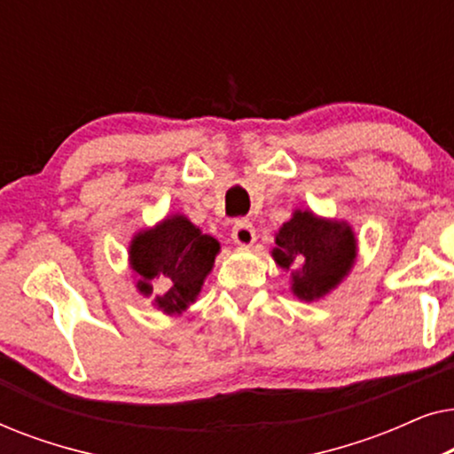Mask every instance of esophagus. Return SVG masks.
I'll list each match as a JSON object with an SVG mask.
<instances>
[{
	"mask_svg": "<svg viewBox=\"0 0 454 454\" xmlns=\"http://www.w3.org/2000/svg\"><path fill=\"white\" fill-rule=\"evenodd\" d=\"M231 238H233V241L238 246H241V247H250L254 241H256V231H254V227H252V223L250 221H246V219H241V221H238L233 225V231H231Z\"/></svg>",
	"mask_w": 454,
	"mask_h": 454,
	"instance_id": "esophagus-1",
	"label": "esophagus"
}]
</instances>
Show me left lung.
<instances>
[{"label": "left lung", "instance_id": "obj_1", "mask_svg": "<svg viewBox=\"0 0 454 454\" xmlns=\"http://www.w3.org/2000/svg\"><path fill=\"white\" fill-rule=\"evenodd\" d=\"M270 256L291 270V294L301 301H318L337 289L357 258V238L347 221L326 219L295 208L278 227Z\"/></svg>", "mask_w": 454, "mask_h": 454}]
</instances>
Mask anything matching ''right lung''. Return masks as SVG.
I'll return each mask as SVG.
<instances>
[{"label": "right lung", "instance_id": "obj_1", "mask_svg": "<svg viewBox=\"0 0 454 454\" xmlns=\"http://www.w3.org/2000/svg\"><path fill=\"white\" fill-rule=\"evenodd\" d=\"M219 252V241L202 233L185 215L176 213L134 233L128 262L136 289L151 297L153 283H157L165 294L154 297L153 306L167 316H179L198 300Z\"/></svg>", "mask_w": 454, "mask_h": 454}]
</instances>
